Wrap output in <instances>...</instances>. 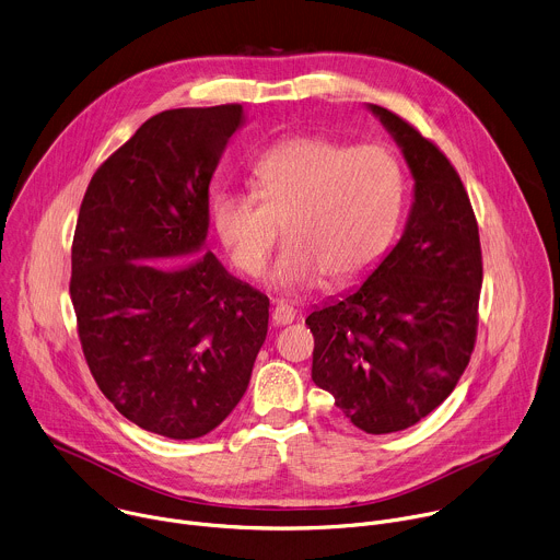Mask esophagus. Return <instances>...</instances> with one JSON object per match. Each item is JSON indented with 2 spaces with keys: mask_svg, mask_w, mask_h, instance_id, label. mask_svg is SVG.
I'll return each instance as SVG.
<instances>
[{
  "mask_svg": "<svg viewBox=\"0 0 560 560\" xmlns=\"http://www.w3.org/2000/svg\"><path fill=\"white\" fill-rule=\"evenodd\" d=\"M271 319H273L276 326H287V324H291L295 319V308L280 302V304H276Z\"/></svg>",
  "mask_w": 560,
  "mask_h": 560,
  "instance_id": "obj_1",
  "label": "esophagus"
}]
</instances>
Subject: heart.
I'll return each mask as SVG.
<instances>
[{"mask_svg": "<svg viewBox=\"0 0 560 560\" xmlns=\"http://www.w3.org/2000/svg\"><path fill=\"white\" fill-rule=\"evenodd\" d=\"M256 194L220 191L211 202L215 234L234 265L258 276L282 225L289 243L271 273L280 291L364 278L388 252L404 209V172L382 145L351 148L293 137L254 165Z\"/></svg>", "mask_w": 560, "mask_h": 560, "instance_id": "heart-1", "label": "heart"}]
</instances>
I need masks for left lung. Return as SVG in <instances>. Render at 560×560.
<instances>
[{
    "label": "left lung",
    "instance_id": "1",
    "mask_svg": "<svg viewBox=\"0 0 560 560\" xmlns=\"http://www.w3.org/2000/svg\"><path fill=\"white\" fill-rule=\"evenodd\" d=\"M371 109L415 178L408 225L358 291L306 324L313 382L353 425L386 434L430 415L462 380L477 342L483 258L475 209L448 156L395 112Z\"/></svg>",
    "mask_w": 560,
    "mask_h": 560
}]
</instances>
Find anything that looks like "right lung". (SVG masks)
Segmentation results:
<instances>
[{"label": "right lung", "instance_id": "right-lung-1", "mask_svg": "<svg viewBox=\"0 0 560 560\" xmlns=\"http://www.w3.org/2000/svg\"><path fill=\"white\" fill-rule=\"evenodd\" d=\"M243 105L165 109L90 178L70 298L88 369L139 428L213 430L243 399L269 298L205 252L209 180Z\"/></svg>", "mask_w": 560, "mask_h": 560}]
</instances>
